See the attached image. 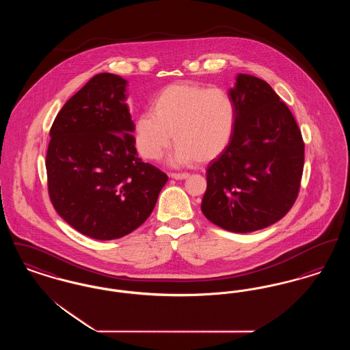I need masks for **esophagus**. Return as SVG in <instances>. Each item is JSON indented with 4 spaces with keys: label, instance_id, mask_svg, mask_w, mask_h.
Segmentation results:
<instances>
[{
    "label": "esophagus",
    "instance_id": "1",
    "mask_svg": "<svg viewBox=\"0 0 350 350\" xmlns=\"http://www.w3.org/2000/svg\"><path fill=\"white\" fill-rule=\"evenodd\" d=\"M189 173H170V177L173 178V180H186V178H189Z\"/></svg>",
    "mask_w": 350,
    "mask_h": 350
}]
</instances>
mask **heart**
Listing matches in <instances>:
<instances>
[{
    "label": "heart",
    "instance_id": "b5f03b06",
    "mask_svg": "<svg viewBox=\"0 0 350 350\" xmlns=\"http://www.w3.org/2000/svg\"><path fill=\"white\" fill-rule=\"evenodd\" d=\"M236 117V103L228 92L197 83H170L153 96L150 111L136 118V147L144 159L159 160L173 135L177 146L172 164L208 163L230 146Z\"/></svg>",
    "mask_w": 350,
    "mask_h": 350
}]
</instances>
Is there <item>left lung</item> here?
Wrapping results in <instances>:
<instances>
[{
  "instance_id": "1",
  "label": "left lung",
  "mask_w": 350,
  "mask_h": 350,
  "mask_svg": "<svg viewBox=\"0 0 350 350\" xmlns=\"http://www.w3.org/2000/svg\"><path fill=\"white\" fill-rule=\"evenodd\" d=\"M230 94L237 111L234 133L207 167L200 208L223 230L253 232L282 219L295 203L304 143L297 120L267 81L239 75Z\"/></svg>"
}]
</instances>
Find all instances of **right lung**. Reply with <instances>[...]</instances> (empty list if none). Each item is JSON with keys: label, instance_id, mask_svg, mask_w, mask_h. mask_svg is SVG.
Instances as JSON below:
<instances>
[{"label": "right lung", "instance_id": "1", "mask_svg": "<svg viewBox=\"0 0 350 350\" xmlns=\"http://www.w3.org/2000/svg\"><path fill=\"white\" fill-rule=\"evenodd\" d=\"M126 86L117 75H96L67 100L50 130L51 202L69 226L97 240L140 227L167 181L137 157Z\"/></svg>", "mask_w": 350, "mask_h": 350}]
</instances>
